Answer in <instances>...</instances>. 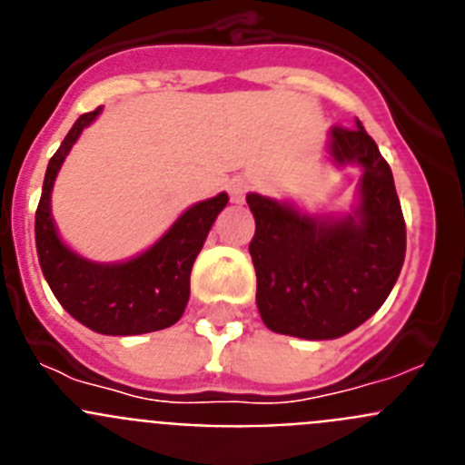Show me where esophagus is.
I'll list each match as a JSON object with an SVG mask.
<instances>
[{
    "label": "esophagus",
    "mask_w": 465,
    "mask_h": 465,
    "mask_svg": "<svg viewBox=\"0 0 465 465\" xmlns=\"http://www.w3.org/2000/svg\"><path fill=\"white\" fill-rule=\"evenodd\" d=\"M246 191H249V183H246L244 179H232V182L228 183V193L232 203H244Z\"/></svg>",
    "instance_id": "esophagus-1"
}]
</instances>
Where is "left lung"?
<instances>
[{"mask_svg":"<svg viewBox=\"0 0 465 465\" xmlns=\"http://www.w3.org/2000/svg\"><path fill=\"white\" fill-rule=\"evenodd\" d=\"M332 167H361L347 213H310L291 200L249 193L256 219L249 244L262 323L300 340L342 338L368 322L391 293L405 261V221L391 167L356 118L331 127Z\"/></svg>","mask_w":465,"mask_h":465,"instance_id":"1","label":"left lung"}]
</instances>
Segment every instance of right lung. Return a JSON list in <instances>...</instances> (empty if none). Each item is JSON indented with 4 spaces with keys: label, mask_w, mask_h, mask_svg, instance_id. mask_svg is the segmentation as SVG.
Segmentation results:
<instances>
[{
    "label": "right lung",
    "mask_w": 465,
    "mask_h": 465,
    "mask_svg": "<svg viewBox=\"0 0 465 465\" xmlns=\"http://www.w3.org/2000/svg\"><path fill=\"white\" fill-rule=\"evenodd\" d=\"M102 114H84L74 123L48 163L35 219L36 256L57 302L79 323L102 335H142L182 319L191 298V270L213 221L228 204V193L195 203L137 256L97 262L67 246L51 213V193L76 139Z\"/></svg>",
    "instance_id": "right-lung-1"
}]
</instances>
